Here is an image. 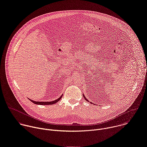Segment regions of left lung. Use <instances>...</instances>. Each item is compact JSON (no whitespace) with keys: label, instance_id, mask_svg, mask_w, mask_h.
Wrapping results in <instances>:
<instances>
[{"label":"left lung","instance_id":"8db88e82","mask_svg":"<svg viewBox=\"0 0 147 147\" xmlns=\"http://www.w3.org/2000/svg\"><path fill=\"white\" fill-rule=\"evenodd\" d=\"M82 95H83V96H84V99H85V100H86L87 102H89V101H88V100L87 99H86V97H85V96H84V94H82ZM90 103L91 104H93V103H92V102H90Z\"/></svg>","mask_w":147,"mask_h":147}]
</instances>
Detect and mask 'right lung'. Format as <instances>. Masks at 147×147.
Wrapping results in <instances>:
<instances>
[{
  "label": "right lung",
  "instance_id": "obj_1",
  "mask_svg": "<svg viewBox=\"0 0 147 147\" xmlns=\"http://www.w3.org/2000/svg\"><path fill=\"white\" fill-rule=\"evenodd\" d=\"M63 95V94H62ZM62 95L60 97H59L58 99H57V100H55L54 101H51V102H36V101H34V100H32L31 99H29L34 104H36V105H54V104H55L56 103L58 102V101H59L61 100V99L62 98Z\"/></svg>",
  "mask_w": 147,
  "mask_h": 147
}]
</instances>
